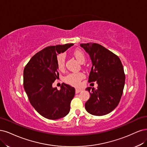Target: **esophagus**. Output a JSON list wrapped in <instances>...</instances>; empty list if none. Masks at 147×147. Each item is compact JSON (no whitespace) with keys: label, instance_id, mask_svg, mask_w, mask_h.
Segmentation results:
<instances>
[{"label":"esophagus","instance_id":"esophagus-1","mask_svg":"<svg viewBox=\"0 0 147 147\" xmlns=\"http://www.w3.org/2000/svg\"><path fill=\"white\" fill-rule=\"evenodd\" d=\"M81 91H82V89L76 88V93H79V92H80Z\"/></svg>","mask_w":147,"mask_h":147}]
</instances>
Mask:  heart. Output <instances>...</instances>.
Instances as JSON below:
<instances>
[{"instance_id":"1","label":"heart","mask_w":147,"mask_h":147,"mask_svg":"<svg viewBox=\"0 0 147 147\" xmlns=\"http://www.w3.org/2000/svg\"><path fill=\"white\" fill-rule=\"evenodd\" d=\"M73 55L75 58L80 63L84 62L86 60V55L84 52L80 49H76L73 52ZM65 57L63 54L58 55L57 57V66L59 69L61 70L65 67ZM84 78V74L82 73H70L68 74L65 78V81L67 84L74 86H78L79 85L80 80Z\"/></svg>"}]
</instances>
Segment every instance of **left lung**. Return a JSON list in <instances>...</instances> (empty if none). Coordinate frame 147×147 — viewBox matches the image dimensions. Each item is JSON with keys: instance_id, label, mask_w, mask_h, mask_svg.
Masks as SVG:
<instances>
[{"instance_id": "8db88e82", "label": "left lung", "mask_w": 147, "mask_h": 147, "mask_svg": "<svg viewBox=\"0 0 147 147\" xmlns=\"http://www.w3.org/2000/svg\"><path fill=\"white\" fill-rule=\"evenodd\" d=\"M90 55L92 67L88 82H96V89L87 87L88 100L86 111L93 115L101 116L112 112L118 106L125 86V74L119 57L96 43L80 44Z\"/></svg>"}]
</instances>
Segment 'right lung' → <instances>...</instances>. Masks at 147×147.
<instances>
[{
  "label": "right lung",
  "mask_w": 147,
  "mask_h": 147,
  "mask_svg": "<svg viewBox=\"0 0 147 147\" xmlns=\"http://www.w3.org/2000/svg\"><path fill=\"white\" fill-rule=\"evenodd\" d=\"M73 45L47 47L33 56L24 70V88L31 105L48 119H59L70 111L74 88L63 83L58 90L53 84L59 78L57 55Z\"/></svg>",
  "instance_id": "add662e5"
}]
</instances>
